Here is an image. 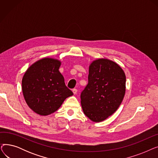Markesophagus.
Returning a JSON list of instances; mask_svg holds the SVG:
<instances>
[{
  "instance_id": "34e87169",
  "label": "esophagus",
  "mask_w": 158,
  "mask_h": 158,
  "mask_svg": "<svg viewBox=\"0 0 158 158\" xmlns=\"http://www.w3.org/2000/svg\"><path fill=\"white\" fill-rule=\"evenodd\" d=\"M72 92H73V94L74 95L77 94V89H76V88L73 89H72Z\"/></svg>"
}]
</instances>
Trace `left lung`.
<instances>
[{
	"label": "left lung",
	"instance_id": "obj_1",
	"mask_svg": "<svg viewBox=\"0 0 158 158\" xmlns=\"http://www.w3.org/2000/svg\"><path fill=\"white\" fill-rule=\"evenodd\" d=\"M126 77L117 63L98 58L89 64L88 83L81 94L82 111L94 122L104 121L117 110L126 94Z\"/></svg>",
	"mask_w": 158,
	"mask_h": 158
}]
</instances>
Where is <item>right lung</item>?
Listing matches in <instances>:
<instances>
[{"label": "right lung", "mask_w": 158, "mask_h": 158, "mask_svg": "<svg viewBox=\"0 0 158 158\" xmlns=\"http://www.w3.org/2000/svg\"><path fill=\"white\" fill-rule=\"evenodd\" d=\"M61 61L44 57L32 63L22 81L23 95L35 113L47 116L60 108L65 99L73 95L66 86L59 69Z\"/></svg>", "instance_id": "right-lung-1"}]
</instances>
